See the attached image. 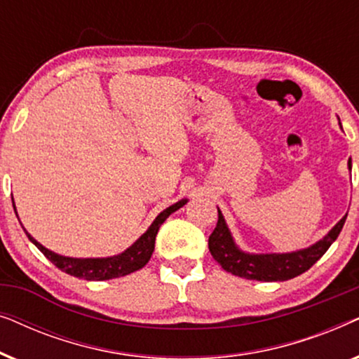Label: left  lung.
<instances>
[{
    "label": "left lung",
    "mask_w": 359,
    "mask_h": 359,
    "mask_svg": "<svg viewBox=\"0 0 359 359\" xmlns=\"http://www.w3.org/2000/svg\"><path fill=\"white\" fill-rule=\"evenodd\" d=\"M348 168L351 170V158L348 160ZM346 215L338 220L335 227L325 237L307 248L289 253H248L238 248V245L235 243L227 222L219 210L217 225L209 237V252L225 271L232 273L235 276L253 279V281H287V279L306 273L312 264H316V262L323 257V253L340 235Z\"/></svg>",
    "instance_id": "obj_1"
}]
</instances>
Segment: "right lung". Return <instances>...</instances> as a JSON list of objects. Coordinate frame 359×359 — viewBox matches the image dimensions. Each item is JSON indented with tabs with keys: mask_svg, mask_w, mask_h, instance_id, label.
<instances>
[{
	"mask_svg": "<svg viewBox=\"0 0 359 359\" xmlns=\"http://www.w3.org/2000/svg\"><path fill=\"white\" fill-rule=\"evenodd\" d=\"M14 203V199H13ZM188 203L186 199H181L178 203H175L170 208L156 215L154 222L149 229H147L145 233H142L139 238L135 240L134 243L130 245L129 248L124 250V252L119 255H114V257L107 258H72V257H63V255H58L52 250H48L37 242L36 238L32 237L31 233L24 229V232L29 237V240L36 245V247L41 250V252L46 255L47 259L55 264L58 269H62L63 273L70 274V276L86 279V281H106V279H114L121 276H127V274L137 271V269L144 268L151 257L155 250V237L158 233L160 225L168 219L175 210ZM14 205V204H13ZM14 212H16V205H14ZM18 215V214H16ZM19 219V217H18ZM22 225V224H21Z\"/></svg>",
	"mask_w": 359,
	"mask_h": 359,
	"instance_id": "add662e5",
	"label": "right lung"
}]
</instances>
